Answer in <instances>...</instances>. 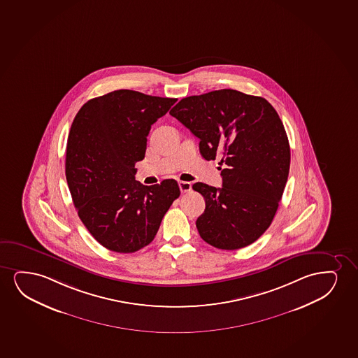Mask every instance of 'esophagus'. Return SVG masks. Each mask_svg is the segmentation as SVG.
<instances>
[{"label":"esophagus","mask_w":358,"mask_h":358,"mask_svg":"<svg viewBox=\"0 0 358 358\" xmlns=\"http://www.w3.org/2000/svg\"><path fill=\"white\" fill-rule=\"evenodd\" d=\"M178 186H180L182 193H187V192H189L192 189L191 182L180 181L178 182Z\"/></svg>","instance_id":"34e87169"}]
</instances>
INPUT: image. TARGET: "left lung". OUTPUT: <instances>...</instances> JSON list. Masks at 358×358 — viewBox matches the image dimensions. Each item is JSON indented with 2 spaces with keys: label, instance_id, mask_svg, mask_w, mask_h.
I'll use <instances>...</instances> for the list:
<instances>
[{
  "label": "left lung",
  "instance_id": "left-lung-1",
  "mask_svg": "<svg viewBox=\"0 0 358 358\" xmlns=\"http://www.w3.org/2000/svg\"><path fill=\"white\" fill-rule=\"evenodd\" d=\"M199 138L205 160L221 159L222 187L196 182L205 211L200 237L222 250L250 245L272 223L290 166L283 122L265 98L218 90L181 99L170 112Z\"/></svg>",
  "mask_w": 358,
  "mask_h": 358
}]
</instances>
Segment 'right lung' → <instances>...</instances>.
<instances>
[{
    "label": "right lung",
    "instance_id": "1",
    "mask_svg": "<svg viewBox=\"0 0 358 358\" xmlns=\"http://www.w3.org/2000/svg\"><path fill=\"white\" fill-rule=\"evenodd\" d=\"M177 98L117 90L85 103L70 127L65 176L80 220L101 245L135 252L153 241L181 192L175 180L143 186L135 164Z\"/></svg>",
    "mask_w": 358,
    "mask_h": 358
}]
</instances>
